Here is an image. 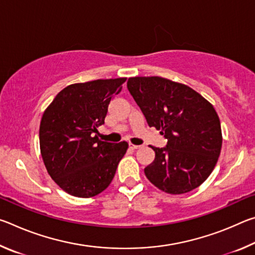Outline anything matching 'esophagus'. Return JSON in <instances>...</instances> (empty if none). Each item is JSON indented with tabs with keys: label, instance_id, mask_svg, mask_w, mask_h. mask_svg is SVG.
<instances>
[{
	"label": "esophagus",
	"instance_id": "obj_1",
	"mask_svg": "<svg viewBox=\"0 0 255 255\" xmlns=\"http://www.w3.org/2000/svg\"><path fill=\"white\" fill-rule=\"evenodd\" d=\"M129 147H130L131 149H138V148H140L141 146L140 145H133L131 143H129Z\"/></svg>",
	"mask_w": 255,
	"mask_h": 255
}]
</instances>
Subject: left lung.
<instances>
[{
	"instance_id": "left-lung-1",
	"label": "left lung",
	"mask_w": 255,
	"mask_h": 255,
	"mask_svg": "<svg viewBox=\"0 0 255 255\" xmlns=\"http://www.w3.org/2000/svg\"><path fill=\"white\" fill-rule=\"evenodd\" d=\"M127 88L149 127L161 130L165 147H153L144 169L155 187L171 195L191 191L206 181L222 148L221 122L214 107L189 86L159 76L130 77Z\"/></svg>"
}]
</instances>
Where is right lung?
<instances>
[{
	"label": "right lung",
	"instance_id": "add662e5",
	"mask_svg": "<svg viewBox=\"0 0 255 255\" xmlns=\"http://www.w3.org/2000/svg\"><path fill=\"white\" fill-rule=\"evenodd\" d=\"M125 81L120 77L68 85L42 115L39 141L45 166L51 179L72 196L101 193L126 154L127 141L108 143L97 136Z\"/></svg>",
	"mask_w": 255,
	"mask_h": 255
}]
</instances>
